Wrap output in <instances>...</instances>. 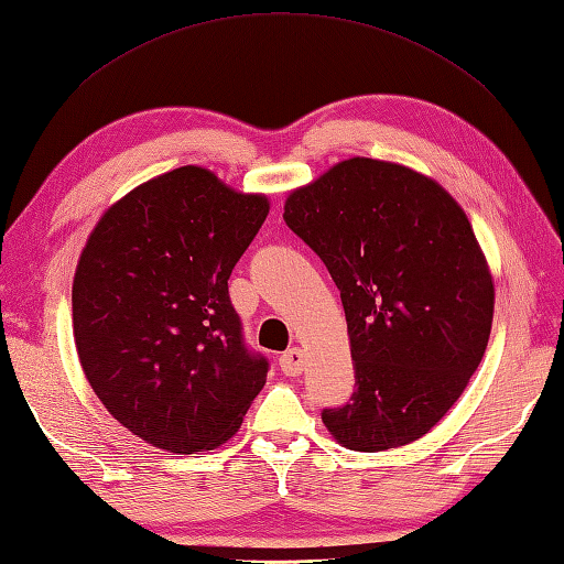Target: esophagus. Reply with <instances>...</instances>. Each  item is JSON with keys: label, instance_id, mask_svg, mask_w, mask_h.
I'll use <instances>...</instances> for the list:
<instances>
[{"label": "esophagus", "instance_id": "obj_1", "mask_svg": "<svg viewBox=\"0 0 564 564\" xmlns=\"http://www.w3.org/2000/svg\"><path fill=\"white\" fill-rule=\"evenodd\" d=\"M304 349L292 347L286 349L284 355H280V369L286 373V377H299L304 371Z\"/></svg>", "mask_w": 564, "mask_h": 564}]
</instances>
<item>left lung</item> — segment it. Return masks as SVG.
Masks as SVG:
<instances>
[{"label": "left lung", "mask_w": 564, "mask_h": 564, "mask_svg": "<svg viewBox=\"0 0 564 564\" xmlns=\"http://www.w3.org/2000/svg\"><path fill=\"white\" fill-rule=\"evenodd\" d=\"M340 290L355 393L323 424L352 452L420 440L460 398L490 340L495 286L466 212L440 183L347 159L284 203Z\"/></svg>", "instance_id": "obj_1"}]
</instances>
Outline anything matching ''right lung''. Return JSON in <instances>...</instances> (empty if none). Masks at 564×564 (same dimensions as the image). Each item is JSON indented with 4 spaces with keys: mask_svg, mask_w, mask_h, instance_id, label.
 <instances>
[{
    "mask_svg": "<svg viewBox=\"0 0 564 564\" xmlns=\"http://www.w3.org/2000/svg\"><path fill=\"white\" fill-rule=\"evenodd\" d=\"M270 212L215 173L147 181L96 224L72 286L74 343L122 427L173 454L241 427L270 361L243 340L229 278Z\"/></svg>",
    "mask_w": 564,
    "mask_h": 564,
    "instance_id": "obj_1",
    "label": "right lung"
}]
</instances>
